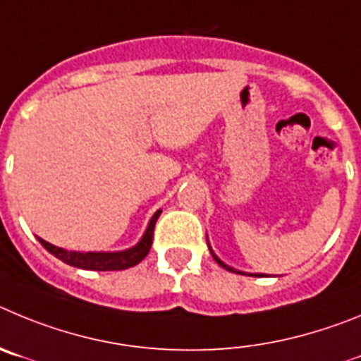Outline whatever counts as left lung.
<instances>
[{"mask_svg":"<svg viewBox=\"0 0 361 361\" xmlns=\"http://www.w3.org/2000/svg\"><path fill=\"white\" fill-rule=\"evenodd\" d=\"M210 252H212V250H210ZM212 257L216 259V262H217V264H219V266H223V268H225V269H228V271H233V274H241V271H237V269H233V268H230V266H226L225 262H221L219 259H217L216 255H214V253H212ZM259 277H262V275H259Z\"/></svg>","mask_w":361,"mask_h":361,"instance_id":"1","label":"left lung"}]
</instances>
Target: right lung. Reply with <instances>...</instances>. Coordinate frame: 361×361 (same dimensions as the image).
I'll return each mask as SVG.
<instances>
[{"mask_svg":"<svg viewBox=\"0 0 361 361\" xmlns=\"http://www.w3.org/2000/svg\"><path fill=\"white\" fill-rule=\"evenodd\" d=\"M161 210H158L154 216H152L151 223H149L147 230H145L142 241L131 250H126V252H116V253H80V252H66V250L59 248V246H54L50 243L43 241L41 237H37L39 243L51 253L57 259H61L63 262L70 266H75V268L82 269H95V271H115V269H128L136 266L142 259H145V255L149 253L152 245V232H154V225H157V219L160 216Z\"/></svg>","mask_w":361,"mask_h":361,"instance_id":"obj_1","label":"right lung"}]
</instances>
